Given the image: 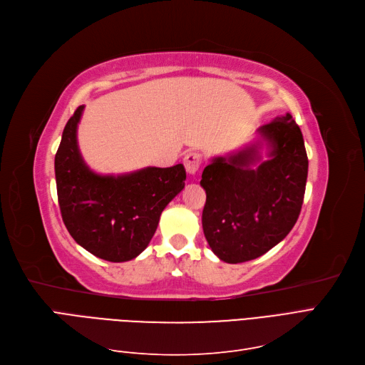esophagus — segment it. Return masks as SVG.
<instances>
[{
    "label": "esophagus",
    "mask_w": 365,
    "mask_h": 365,
    "mask_svg": "<svg viewBox=\"0 0 365 365\" xmlns=\"http://www.w3.org/2000/svg\"><path fill=\"white\" fill-rule=\"evenodd\" d=\"M183 164L187 174H195L201 165V155L197 152L186 153L183 158Z\"/></svg>",
    "instance_id": "obj_1"
}]
</instances>
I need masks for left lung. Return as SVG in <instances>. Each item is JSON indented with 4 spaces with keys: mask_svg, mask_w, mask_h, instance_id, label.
<instances>
[{
    "mask_svg": "<svg viewBox=\"0 0 365 365\" xmlns=\"http://www.w3.org/2000/svg\"><path fill=\"white\" fill-rule=\"evenodd\" d=\"M259 137L235 153L213 158L201 174L203 232L225 263L254 260L279 244L304 203L308 158L299 126L287 113L260 126ZM262 140L269 147V159L263 163L258 155Z\"/></svg>",
    "mask_w": 365,
    "mask_h": 365,
    "instance_id": "8db88e82",
    "label": "left lung"
}]
</instances>
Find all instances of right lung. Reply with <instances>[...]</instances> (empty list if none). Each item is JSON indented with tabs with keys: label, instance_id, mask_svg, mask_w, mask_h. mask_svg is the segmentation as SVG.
<instances>
[{
	"label": "right lung",
	"instance_id": "1",
	"mask_svg": "<svg viewBox=\"0 0 365 365\" xmlns=\"http://www.w3.org/2000/svg\"><path fill=\"white\" fill-rule=\"evenodd\" d=\"M84 105L67 121L56 155L58 205L78 245L106 262H128L152 240L160 213L185 187L182 164L102 175L79 153L76 129Z\"/></svg>",
	"mask_w": 365,
	"mask_h": 365
}]
</instances>
